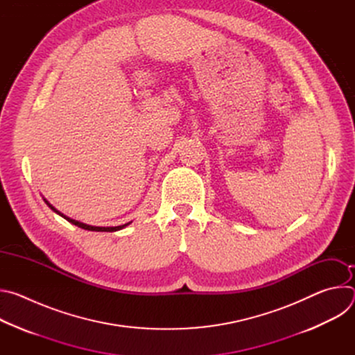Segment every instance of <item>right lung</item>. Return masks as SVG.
Returning <instances> with one entry per match:
<instances>
[{"label": "right lung", "instance_id": "right-lung-1", "mask_svg": "<svg viewBox=\"0 0 355 355\" xmlns=\"http://www.w3.org/2000/svg\"><path fill=\"white\" fill-rule=\"evenodd\" d=\"M43 200H44V204L52 209L53 212H56L58 215H60L62 218H64L67 222H70V223H73V225H76V226H78V227H81V229H84V230H91V232H118V230H121V229H123V227H126L128 225H130L132 222H129V223H125V225H121V226H110V227H101V226H91V225H87V223H83V222H78V220H74V219H71V218H69V216H66V215H63L62 212H59L53 205H50L49 204V200L47 199H44L43 198Z\"/></svg>", "mask_w": 355, "mask_h": 355}]
</instances>
